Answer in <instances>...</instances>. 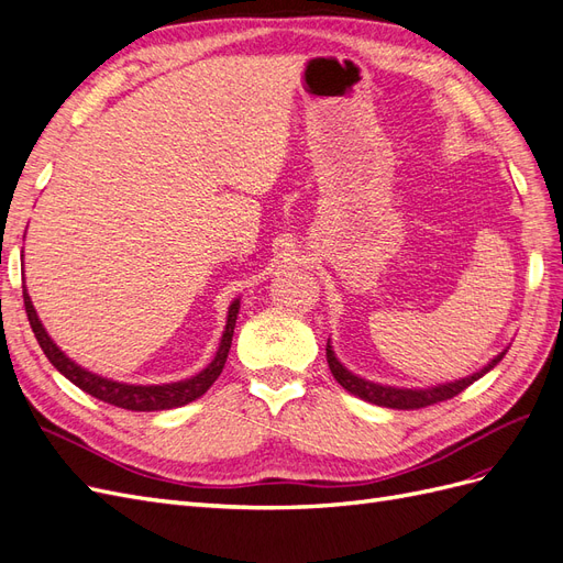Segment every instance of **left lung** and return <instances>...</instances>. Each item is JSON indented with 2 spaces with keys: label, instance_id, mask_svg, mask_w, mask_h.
Here are the masks:
<instances>
[{
  "label": "left lung",
  "instance_id": "obj_1",
  "mask_svg": "<svg viewBox=\"0 0 563 563\" xmlns=\"http://www.w3.org/2000/svg\"><path fill=\"white\" fill-rule=\"evenodd\" d=\"M505 352H500L496 360H493L488 366H484L479 373H472V376H467L463 380L446 383V385H439V387H428V389H399V387H387V385L368 383V380H364L360 376H354V373H350L343 364L335 360V354H333L329 343H327V362H329V368L333 373V378L340 385H343L347 391H352L354 397H360V399L371 401V404H376V406L401 408V411H408V408H424V406H432V404H439V401L453 399L465 387H470L474 380H479L484 373H488L493 366H496L505 356Z\"/></svg>",
  "mask_w": 563,
  "mask_h": 563
}]
</instances>
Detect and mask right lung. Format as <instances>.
Wrapping results in <instances>:
<instances>
[{"label":"right lung","mask_w":563,"mask_h":563,"mask_svg":"<svg viewBox=\"0 0 563 563\" xmlns=\"http://www.w3.org/2000/svg\"><path fill=\"white\" fill-rule=\"evenodd\" d=\"M23 300H25V312H27L32 333H35L40 347L48 356V362L54 364L67 380L75 383L79 389L89 391L91 397H96L100 401H108L119 408H126V411H164V408H176V406L199 399L203 391H207L216 383L220 373H223V366L228 362V352L232 345L236 312H240V300H234L230 305L228 327H225L223 340H220V347L213 356V362L201 373H197V376L180 380V383H172V385H126V383H114L108 378H100V376H96V373L84 371L81 366L67 360V356L56 347L54 340H51L48 333L44 331L35 308H32V300L25 291V286H23Z\"/></svg>","instance_id":"1"}]
</instances>
